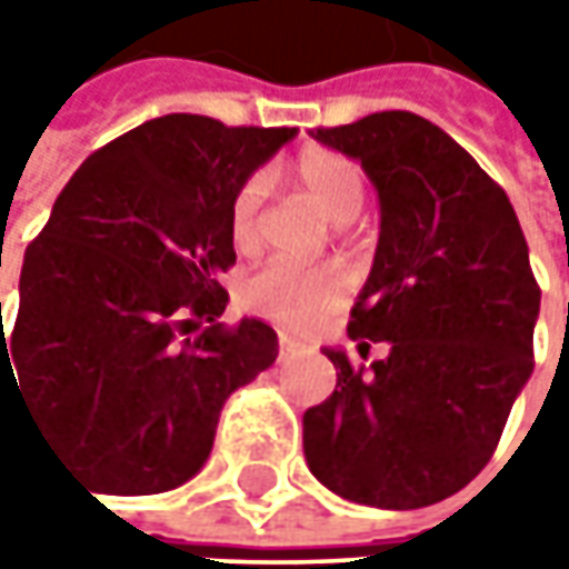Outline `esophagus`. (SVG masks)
Listing matches in <instances>:
<instances>
[{
	"label": "esophagus",
	"mask_w": 569,
	"mask_h": 569,
	"mask_svg": "<svg viewBox=\"0 0 569 569\" xmlns=\"http://www.w3.org/2000/svg\"><path fill=\"white\" fill-rule=\"evenodd\" d=\"M297 351H303V341H297L295 336H288V332H278V358L284 361V358H291Z\"/></svg>",
	"instance_id": "esophagus-1"
}]
</instances>
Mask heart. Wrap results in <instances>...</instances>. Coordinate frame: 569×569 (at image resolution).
<instances>
[{
  "label": "heart",
  "mask_w": 569,
  "mask_h": 569,
  "mask_svg": "<svg viewBox=\"0 0 569 569\" xmlns=\"http://www.w3.org/2000/svg\"><path fill=\"white\" fill-rule=\"evenodd\" d=\"M295 177L307 199L336 224L358 218L363 206V177L358 167L336 151L313 148L297 158ZM262 202V180L243 183L230 206V237L237 250L256 243V218ZM345 300V281L332 269H295L288 262L266 266L240 288V303L252 317H262L284 329H310Z\"/></svg>",
  "instance_id": "1"
}]
</instances>
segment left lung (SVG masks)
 I'll use <instances>...</instances> for the list:
<instances>
[{
    "label": "left lung",
    "mask_w": 569,
    "mask_h": 569,
    "mask_svg": "<svg viewBox=\"0 0 569 569\" xmlns=\"http://www.w3.org/2000/svg\"><path fill=\"white\" fill-rule=\"evenodd\" d=\"M355 158L380 199V240L348 336L322 348L336 392L303 411L322 488L377 510H418L488 466L532 377L541 291L507 192L462 144L408 110L313 129Z\"/></svg>",
    "instance_id": "obj_1"
}]
</instances>
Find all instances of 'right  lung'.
I'll return each mask as SVG.
<instances>
[{
  "instance_id": "1",
  "label": "right lung",
  "mask_w": 569,
  "mask_h": 569,
  "mask_svg": "<svg viewBox=\"0 0 569 569\" xmlns=\"http://www.w3.org/2000/svg\"><path fill=\"white\" fill-rule=\"evenodd\" d=\"M297 129L167 113L103 144L24 252L2 382L103 493H161L206 466L221 408L278 358L269 322L224 329L230 206ZM2 310V303H0Z\"/></svg>"
}]
</instances>
